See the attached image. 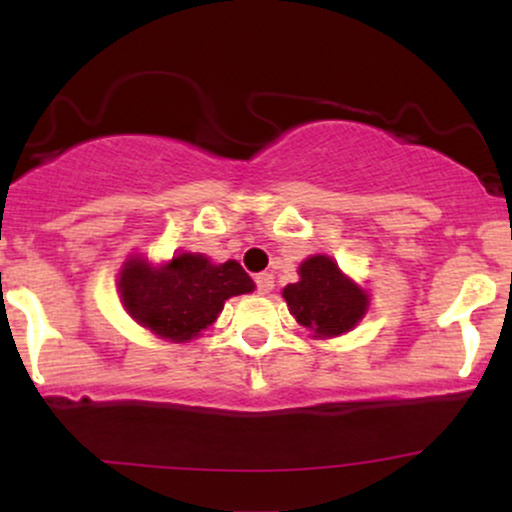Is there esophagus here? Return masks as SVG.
I'll use <instances>...</instances> for the list:
<instances>
[{"instance_id": "esophagus-1", "label": "esophagus", "mask_w": 512, "mask_h": 512, "mask_svg": "<svg viewBox=\"0 0 512 512\" xmlns=\"http://www.w3.org/2000/svg\"><path fill=\"white\" fill-rule=\"evenodd\" d=\"M255 284H257V291H260V293H269L274 289V274H269V272L257 274Z\"/></svg>"}]
</instances>
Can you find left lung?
<instances>
[{
    "instance_id": "8db88e82",
    "label": "left lung",
    "mask_w": 512,
    "mask_h": 512,
    "mask_svg": "<svg viewBox=\"0 0 512 512\" xmlns=\"http://www.w3.org/2000/svg\"><path fill=\"white\" fill-rule=\"evenodd\" d=\"M301 279L289 284L281 296L291 315L315 332V337H339L354 330L368 310V293L342 274L327 255H313L298 267Z\"/></svg>"
}]
</instances>
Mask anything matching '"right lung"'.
<instances>
[{
    "mask_svg": "<svg viewBox=\"0 0 512 512\" xmlns=\"http://www.w3.org/2000/svg\"><path fill=\"white\" fill-rule=\"evenodd\" d=\"M122 305L139 325L168 339L190 342L219 317L231 296L255 291L236 260L214 264L199 252H180L166 264L132 255L117 279Z\"/></svg>",
    "mask_w": 512,
    "mask_h": 512,
    "instance_id": "obj_1",
    "label": "right lung"
}]
</instances>
